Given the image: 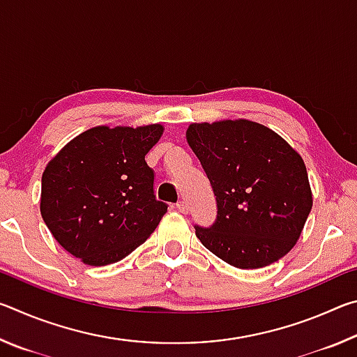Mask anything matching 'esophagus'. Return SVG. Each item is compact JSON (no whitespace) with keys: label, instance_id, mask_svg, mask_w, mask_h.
<instances>
[{"label":"esophagus","instance_id":"obj_1","mask_svg":"<svg viewBox=\"0 0 357 357\" xmlns=\"http://www.w3.org/2000/svg\"><path fill=\"white\" fill-rule=\"evenodd\" d=\"M176 208H178V211H179L181 214H187V213H189V206H187V203L183 202V200L176 203Z\"/></svg>","mask_w":357,"mask_h":357}]
</instances>
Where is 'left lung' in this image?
Instances as JSON below:
<instances>
[{
    "mask_svg": "<svg viewBox=\"0 0 357 357\" xmlns=\"http://www.w3.org/2000/svg\"><path fill=\"white\" fill-rule=\"evenodd\" d=\"M187 143L213 187V225H195L209 252L241 269L277 261L293 249L312 209L301 155L252 121L190 124Z\"/></svg>",
    "mask_w": 357,
    "mask_h": 357,
    "instance_id": "1",
    "label": "left lung"
}]
</instances>
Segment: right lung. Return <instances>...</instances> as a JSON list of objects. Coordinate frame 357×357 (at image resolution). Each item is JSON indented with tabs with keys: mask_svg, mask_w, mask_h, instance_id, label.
<instances>
[{
	"mask_svg": "<svg viewBox=\"0 0 357 357\" xmlns=\"http://www.w3.org/2000/svg\"><path fill=\"white\" fill-rule=\"evenodd\" d=\"M164 128L83 132L42 174L40 214L61 247L89 266L121 261L146 241L168 204L154 193L144 155Z\"/></svg>",
	"mask_w": 357,
	"mask_h": 357,
	"instance_id": "right-lung-1",
	"label": "right lung"
}]
</instances>
